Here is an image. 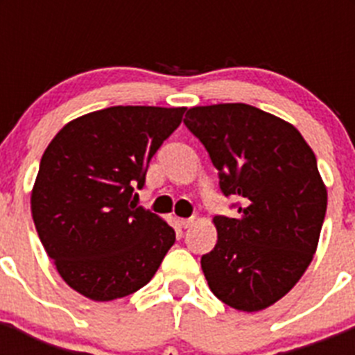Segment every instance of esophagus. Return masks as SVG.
<instances>
[{
  "label": "esophagus",
  "mask_w": 355,
  "mask_h": 355,
  "mask_svg": "<svg viewBox=\"0 0 355 355\" xmlns=\"http://www.w3.org/2000/svg\"><path fill=\"white\" fill-rule=\"evenodd\" d=\"M193 222H196V220H193V218H181V220H180V224L183 225L184 229H188V227H192V225H193Z\"/></svg>",
  "instance_id": "34e87169"
}]
</instances>
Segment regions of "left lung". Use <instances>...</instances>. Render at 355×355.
Returning a JSON list of instances; mask_svg holds the SVG:
<instances>
[{
	"label": "left lung",
	"mask_w": 355,
	"mask_h": 355,
	"mask_svg": "<svg viewBox=\"0 0 355 355\" xmlns=\"http://www.w3.org/2000/svg\"><path fill=\"white\" fill-rule=\"evenodd\" d=\"M184 126L208 150L238 218L215 216L200 258L209 290L238 311H261L299 283L318 247L327 188L299 130L243 103L193 106Z\"/></svg>",
	"instance_id": "1"
}]
</instances>
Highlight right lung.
I'll use <instances>...</instances> for the list:
<instances>
[{"label":"right lung","instance_id":"right-lung-1","mask_svg":"<svg viewBox=\"0 0 355 355\" xmlns=\"http://www.w3.org/2000/svg\"><path fill=\"white\" fill-rule=\"evenodd\" d=\"M184 110H97L67 122L44 150L31 216L60 277L87 299L108 302L139 291L174 245V229L137 208L133 187H142Z\"/></svg>","mask_w":355,"mask_h":355}]
</instances>
